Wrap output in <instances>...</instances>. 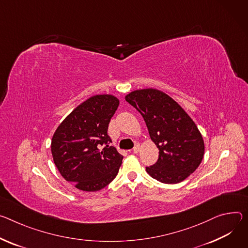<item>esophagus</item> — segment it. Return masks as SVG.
<instances>
[{
  "label": "esophagus",
  "instance_id": "34e87169",
  "mask_svg": "<svg viewBox=\"0 0 248 248\" xmlns=\"http://www.w3.org/2000/svg\"><path fill=\"white\" fill-rule=\"evenodd\" d=\"M140 149V144H139V143H137V144H136V146L133 147V150H132V151H133L134 153H139Z\"/></svg>",
  "mask_w": 248,
  "mask_h": 248
}]
</instances>
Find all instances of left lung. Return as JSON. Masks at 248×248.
Wrapping results in <instances>:
<instances>
[{
    "mask_svg": "<svg viewBox=\"0 0 248 248\" xmlns=\"http://www.w3.org/2000/svg\"><path fill=\"white\" fill-rule=\"evenodd\" d=\"M125 101L142 116L151 140L159 149L158 160L146 167L157 181L176 184L201 164L205 143L196 124L177 102L156 89L132 91Z\"/></svg>",
    "mask_w": 248,
    "mask_h": 248,
    "instance_id": "obj_1",
    "label": "left lung"
}]
</instances>
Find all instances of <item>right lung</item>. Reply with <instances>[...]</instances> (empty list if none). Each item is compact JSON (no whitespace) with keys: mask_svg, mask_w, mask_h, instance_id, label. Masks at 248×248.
Listing matches in <instances>:
<instances>
[{"mask_svg":"<svg viewBox=\"0 0 248 248\" xmlns=\"http://www.w3.org/2000/svg\"><path fill=\"white\" fill-rule=\"evenodd\" d=\"M120 105L112 95L89 98L56 128L51 140L53 161L61 176L79 190L96 192L118 175L124 156L108 136L111 117Z\"/></svg>","mask_w":248,"mask_h":248,"instance_id":"1","label":"right lung"}]
</instances>
